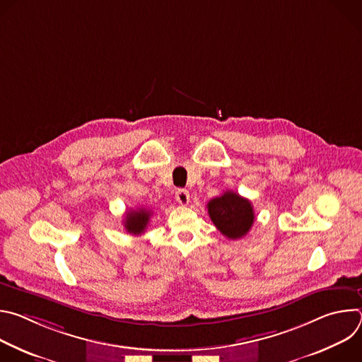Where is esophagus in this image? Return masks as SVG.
I'll return each mask as SVG.
<instances>
[{"label": "esophagus", "mask_w": 362, "mask_h": 362, "mask_svg": "<svg viewBox=\"0 0 362 362\" xmlns=\"http://www.w3.org/2000/svg\"><path fill=\"white\" fill-rule=\"evenodd\" d=\"M176 200H177V202H179V204H182V206L187 204V203H189V200H190V194H189V192H187L186 189H179V190L176 192Z\"/></svg>", "instance_id": "34e87169"}]
</instances>
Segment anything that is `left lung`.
<instances>
[{
	"label": "left lung",
	"instance_id": "8db88e82",
	"mask_svg": "<svg viewBox=\"0 0 362 362\" xmlns=\"http://www.w3.org/2000/svg\"><path fill=\"white\" fill-rule=\"evenodd\" d=\"M208 214L221 233L233 240L247 235L255 221L252 203L230 190L208 203Z\"/></svg>",
	"mask_w": 362,
	"mask_h": 362
}]
</instances>
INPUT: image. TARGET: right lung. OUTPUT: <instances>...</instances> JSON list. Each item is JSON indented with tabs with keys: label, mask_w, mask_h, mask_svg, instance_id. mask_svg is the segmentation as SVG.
I'll use <instances>...</instances> for the list:
<instances>
[{
	"label": "right lung",
	"mask_w": 362,
	"mask_h": 362,
	"mask_svg": "<svg viewBox=\"0 0 362 362\" xmlns=\"http://www.w3.org/2000/svg\"><path fill=\"white\" fill-rule=\"evenodd\" d=\"M150 216H151V211L146 209V208L129 211L124 218L126 230L132 235H141L144 232L146 226L148 225Z\"/></svg>",
	"instance_id": "obj_1"
}]
</instances>
